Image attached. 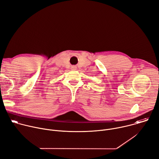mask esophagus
<instances>
[{
	"instance_id": "obj_1",
	"label": "esophagus",
	"mask_w": 159,
	"mask_h": 159,
	"mask_svg": "<svg viewBox=\"0 0 159 159\" xmlns=\"http://www.w3.org/2000/svg\"><path fill=\"white\" fill-rule=\"evenodd\" d=\"M71 69H73V70H75V69H76V66H72V67H71Z\"/></svg>"
}]
</instances>
